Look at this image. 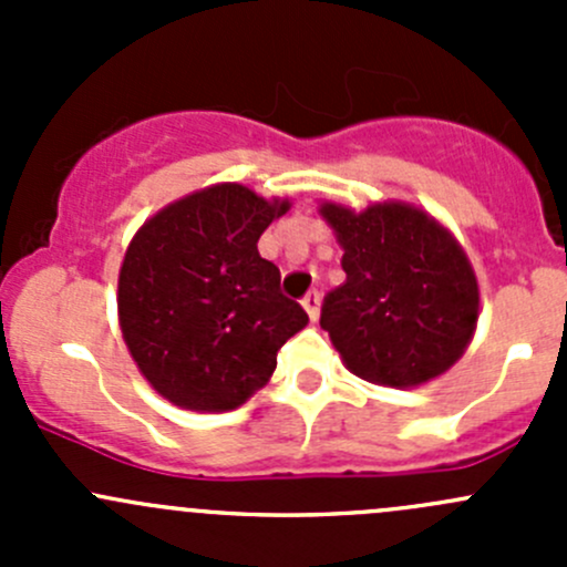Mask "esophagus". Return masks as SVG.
<instances>
[{"label":"esophagus","instance_id":"obj_1","mask_svg":"<svg viewBox=\"0 0 567 567\" xmlns=\"http://www.w3.org/2000/svg\"><path fill=\"white\" fill-rule=\"evenodd\" d=\"M301 307H305L307 316H310V320H318V316H320V293H318V290L307 293L305 299H301Z\"/></svg>","mask_w":567,"mask_h":567}]
</instances>
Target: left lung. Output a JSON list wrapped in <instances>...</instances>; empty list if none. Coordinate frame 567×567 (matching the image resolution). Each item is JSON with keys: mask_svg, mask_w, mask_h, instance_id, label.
Listing matches in <instances>:
<instances>
[{"mask_svg": "<svg viewBox=\"0 0 567 567\" xmlns=\"http://www.w3.org/2000/svg\"><path fill=\"white\" fill-rule=\"evenodd\" d=\"M318 214L342 247L346 282L320 310L342 364L394 390L447 373L480 318V285L458 238L403 199L364 210L326 199Z\"/></svg>", "mask_w": 567, "mask_h": 567, "instance_id": "obj_1", "label": "left lung"}]
</instances>
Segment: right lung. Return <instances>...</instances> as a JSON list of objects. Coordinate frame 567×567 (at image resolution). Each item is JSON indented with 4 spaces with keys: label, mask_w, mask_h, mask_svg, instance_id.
Instances as JSON below:
<instances>
[{
    "label": "right lung",
    "mask_w": 567,
    "mask_h": 567,
    "mask_svg": "<svg viewBox=\"0 0 567 567\" xmlns=\"http://www.w3.org/2000/svg\"><path fill=\"white\" fill-rule=\"evenodd\" d=\"M288 210V197L214 183L164 205L131 238L117 277L120 331L147 384L173 405L238 409L310 323L257 251L262 230Z\"/></svg>",
    "instance_id": "add662e5"
}]
</instances>
